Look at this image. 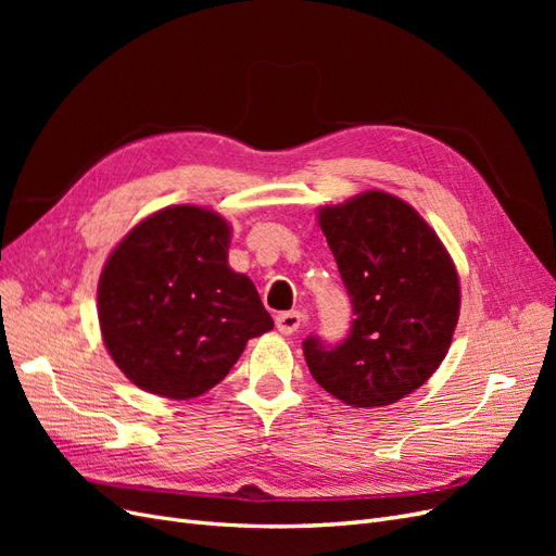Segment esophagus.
Instances as JSON below:
<instances>
[{
	"label": "esophagus",
	"instance_id": "esophagus-1",
	"mask_svg": "<svg viewBox=\"0 0 556 556\" xmlns=\"http://www.w3.org/2000/svg\"><path fill=\"white\" fill-rule=\"evenodd\" d=\"M301 323H304V315H301L299 311H288V313H280L276 315V327L280 333H294Z\"/></svg>",
	"mask_w": 556,
	"mask_h": 556
}]
</instances>
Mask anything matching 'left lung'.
<instances>
[{
  "mask_svg": "<svg viewBox=\"0 0 556 556\" xmlns=\"http://www.w3.org/2000/svg\"><path fill=\"white\" fill-rule=\"evenodd\" d=\"M352 304L341 343L304 341L317 384L348 406H390L441 366L459 317V278L433 229L387 192L319 211Z\"/></svg>",
  "mask_w": 556,
  "mask_h": 556,
  "instance_id": "1",
  "label": "left lung"
}]
</instances>
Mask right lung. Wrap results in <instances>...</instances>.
<instances>
[{"instance_id":"1","label":"right lung","mask_w":556,"mask_h":556,"mask_svg":"<svg viewBox=\"0 0 556 556\" xmlns=\"http://www.w3.org/2000/svg\"><path fill=\"white\" fill-rule=\"evenodd\" d=\"M229 225L197 206L146 217L99 278V325L117 368L141 390L194 399L245 343L274 329L255 285L227 264Z\"/></svg>"}]
</instances>
